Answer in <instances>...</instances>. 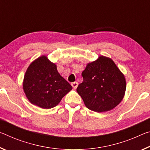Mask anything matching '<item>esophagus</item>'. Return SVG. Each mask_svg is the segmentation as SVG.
I'll use <instances>...</instances> for the list:
<instances>
[{"label":"esophagus","instance_id":"esophagus-1","mask_svg":"<svg viewBox=\"0 0 150 150\" xmlns=\"http://www.w3.org/2000/svg\"><path fill=\"white\" fill-rule=\"evenodd\" d=\"M71 85H72V87L74 88V89H76V88L78 86V83L77 82H73L71 83Z\"/></svg>","mask_w":150,"mask_h":150}]
</instances>
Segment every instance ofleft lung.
<instances>
[{
	"mask_svg": "<svg viewBox=\"0 0 150 150\" xmlns=\"http://www.w3.org/2000/svg\"><path fill=\"white\" fill-rule=\"evenodd\" d=\"M82 76L83 81L77 91L90 110L98 113L110 111L122 101L126 81L111 58L101 55L87 63Z\"/></svg>",
	"mask_w": 150,
	"mask_h": 150,
	"instance_id": "1",
	"label": "left lung"
}]
</instances>
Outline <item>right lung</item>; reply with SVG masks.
I'll return each instance as SVG.
<instances>
[{
  "mask_svg": "<svg viewBox=\"0 0 150 150\" xmlns=\"http://www.w3.org/2000/svg\"><path fill=\"white\" fill-rule=\"evenodd\" d=\"M23 87L30 103L42 109H51L60 103L72 86L59 74L57 65L46 55L33 61L24 76Z\"/></svg>",
  "mask_w": 150,
  "mask_h": 150,
  "instance_id": "right-lung-1",
  "label": "right lung"
}]
</instances>
